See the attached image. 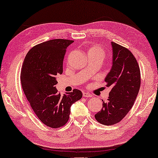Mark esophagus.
<instances>
[{
	"instance_id": "1",
	"label": "esophagus",
	"mask_w": 158,
	"mask_h": 158,
	"mask_svg": "<svg viewBox=\"0 0 158 158\" xmlns=\"http://www.w3.org/2000/svg\"><path fill=\"white\" fill-rule=\"evenodd\" d=\"M83 96L84 98H89V97H91V95L87 92H83Z\"/></svg>"
}]
</instances>
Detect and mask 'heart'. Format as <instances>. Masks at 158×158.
I'll return each instance as SVG.
<instances>
[{
	"instance_id": "b5f03b06",
	"label": "heart",
	"mask_w": 158,
	"mask_h": 158,
	"mask_svg": "<svg viewBox=\"0 0 158 158\" xmlns=\"http://www.w3.org/2000/svg\"><path fill=\"white\" fill-rule=\"evenodd\" d=\"M88 53V56H93L96 57L97 58L101 59L102 60V59L104 58L105 56H106V51H104V49L100 46H91L87 51Z\"/></svg>"
}]
</instances>
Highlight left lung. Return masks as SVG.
<instances>
[{"instance_id": "8db88e82", "label": "left lung", "mask_w": 158, "mask_h": 158, "mask_svg": "<svg viewBox=\"0 0 158 158\" xmlns=\"http://www.w3.org/2000/svg\"><path fill=\"white\" fill-rule=\"evenodd\" d=\"M113 57L110 71L105 79L111 87L109 97L103 101L101 110L95 114L99 123H118L131 109L141 86V72L132 52L127 48L111 42Z\"/></svg>"}]
</instances>
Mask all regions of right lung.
Returning a JSON list of instances; mask_svg holds the SVG:
<instances>
[{
  "label": "right lung",
  "instance_id": "1",
  "mask_svg": "<svg viewBox=\"0 0 158 158\" xmlns=\"http://www.w3.org/2000/svg\"><path fill=\"white\" fill-rule=\"evenodd\" d=\"M74 41L53 39L34 46L22 64V87L34 113L42 123L51 128H60L68 122L70 107L81 98L78 89L61 96L55 85L56 75L63 72L66 49Z\"/></svg>",
  "mask_w": 158,
  "mask_h": 158
}]
</instances>
